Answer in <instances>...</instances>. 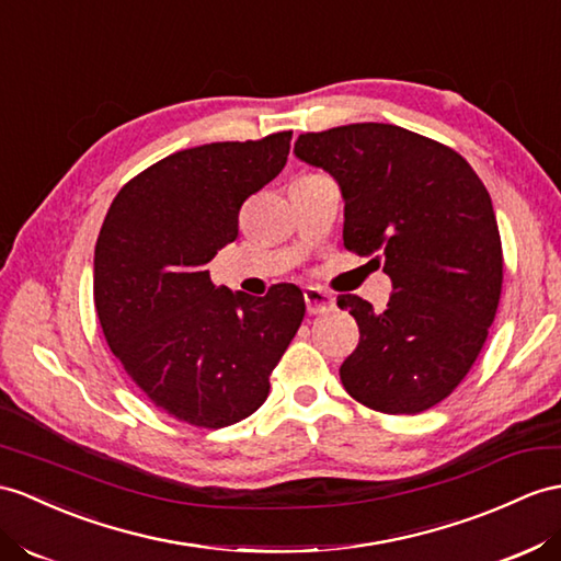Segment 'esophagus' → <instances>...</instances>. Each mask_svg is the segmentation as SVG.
Here are the masks:
<instances>
[{"instance_id": "34e87169", "label": "esophagus", "mask_w": 561, "mask_h": 561, "mask_svg": "<svg viewBox=\"0 0 561 561\" xmlns=\"http://www.w3.org/2000/svg\"><path fill=\"white\" fill-rule=\"evenodd\" d=\"M305 305L309 313H325L335 307V297L328 295L321 288H307L305 290Z\"/></svg>"}]
</instances>
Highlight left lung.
Wrapping results in <instances>:
<instances>
[{"instance_id":"left-lung-1","label":"left lung","mask_w":561,"mask_h":561,"mask_svg":"<svg viewBox=\"0 0 561 561\" xmlns=\"http://www.w3.org/2000/svg\"><path fill=\"white\" fill-rule=\"evenodd\" d=\"M295 157L337 183L345 248L383 254L394 290L386 311L337 297L359 325L340 380L376 412L431 409L469 374L500 302L502 244L485 185L455 149L390 123L305 133Z\"/></svg>"}]
</instances>
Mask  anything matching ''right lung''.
Here are the masks:
<instances>
[{
    "label": "right lung",
    "mask_w": 561,
    "mask_h": 561,
    "mask_svg": "<svg viewBox=\"0 0 561 561\" xmlns=\"http://www.w3.org/2000/svg\"><path fill=\"white\" fill-rule=\"evenodd\" d=\"M293 133L183 149L133 178L94 248V307L106 345L178 421L224 428L268 398V374L305 319L302 290L216 288L209 262L238 238L242 202L276 178Z\"/></svg>",
    "instance_id": "1"
}]
</instances>
